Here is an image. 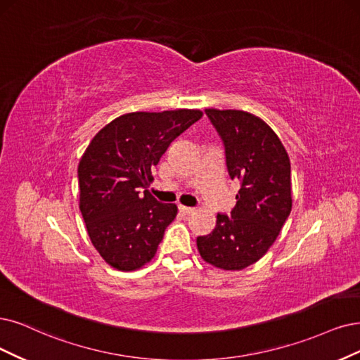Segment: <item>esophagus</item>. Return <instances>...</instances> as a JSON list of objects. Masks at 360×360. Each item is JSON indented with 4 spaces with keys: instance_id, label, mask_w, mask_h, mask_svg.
<instances>
[{
    "instance_id": "34e87169",
    "label": "esophagus",
    "mask_w": 360,
    "mask_h": 360,
    "mask_svg": "<svg viewBox=\"0 0 360 360\" xmlns=\"http://www.w3.org/2000/svg\"><path fill=\"white\" fill-rule=\"evenodd\" d=\"M194 207H187V206H182V205H179V212L182 215H191V214H194Z\"/></svg>"
}]
</instances>
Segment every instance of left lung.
Wrapping results in <instances>:
<instances>
[{
    "label": "left lung",
    "mask_w": 360,
    "mask_h": 360,
    "mask_svg": "<svg viewBox=\"0 0 360 360\" xmlns=\"http://www.w3.org/2000/svg\"><path fill=\"white\" fill-rule=\"evenodd\" d=\"M225 148L229 175L240 181L231 215H217L214 231L197 237L200 257L221 270H243L276 242L292 209L290 162L283 143L259 117L206 110Z\"/></svg>",
    "instance_id": "8db88e82"
}]
</instances>
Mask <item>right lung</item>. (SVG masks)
<instances>
[{
    "label": "right lung",
    "instance_id": "1",
    "mask_svg": "<svg viewBox=\"0 0 360 360\" xmlns=\"http://www.w3.org/2000/svg\"><path fill=\"white\" fill-rule=\"evenodd\" d=\"M202 115L200 110L129 112L89 143L78 165L79 210L93 246L111 267L133 271L154 258L178 207L146 190L151 167Z\"/></svg>",
    "mask_w": 360,
    "mask_h": 360
}]
</instances>
